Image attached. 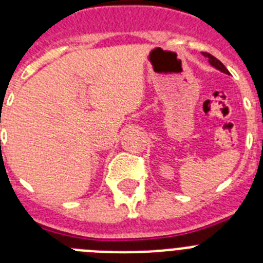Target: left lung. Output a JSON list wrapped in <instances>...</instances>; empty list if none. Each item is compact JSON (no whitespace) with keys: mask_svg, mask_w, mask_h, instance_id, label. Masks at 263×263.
Segmentation results:
<instances>
[{"mask_svg":"<svg viewBox=\"0 0 263 263\" xmlns=\"http://www.w3.org/2000/svg\"><path fill=\"white\" fill-rule=\"evenodd\" d=\"M203 55L205 58H208V62H210L211 66L215 67V68L218 69V71H221V72H224V73H227V75H229V71L225 68V66L222 64L221 62H220V60L216 59L215 57H212V55H211V53H208V52H203Z\"/></svg>","mask_w":263,"mask_h":263,"instance_id":"8db88e82","label":"left lung"}]
</instances>
